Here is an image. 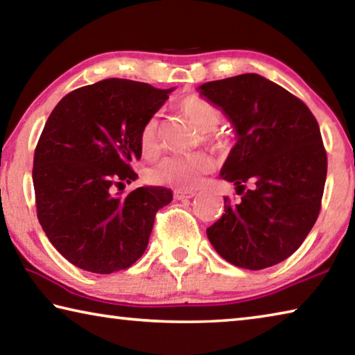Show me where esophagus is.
<instances>
[{"label": "esophagus", "mask_w": 355, "mask_h": 355, "mask_svg": "<svg viewBox=\"0 0 355 355\" xmlns=\"http://www.w3.org/2000/svg\"><path fill=\"white\" fill-rule=\"evenodd\" d=\"M173 196H175L177 200H188L192 199V197L196 196V192H186V191H175L173 192Z\"/></svg>", "instance_id": "obj_1"}]
</instances>
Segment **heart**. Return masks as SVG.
I'll return each instance as SVG.
<instances>
[{"mask_svg": "<svg viewBox=\"0 0 355 355\" xmlns=\"http://www.w3.org/2000/svg\"><path fill=\"white\" fill-rule=\"evenodd\" d=\"M178 111L188 120L192 127L200 131L203 146L216 153H225L230 148V139L219 133L218 128L222 122V112L211 101L191 94L178 101ZM139 147L144 156L153 158L161 152L159 123L156 117H150L141 130ZM213 161L207 155H194L189 158L169 156L159 163L148 167L146 178L148 183L171 186L178 191H191L200 184L202 178L211 172Z\"/></svg>", "mask_w": 355, "mask_h": 355, "instance_id": "obj_1", "label": "heart"}]
</instances>
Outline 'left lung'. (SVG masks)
<instances>
[{
  "instance_id": "left-lung-1",
  "label": "left lung",
  "mask_w": 355,
  "mask_h": 355,
  "mask_svg": "<svg viewBox=\"0 0 355 355\" xmlns=\"http://www.w3.org/2000/svg\"><path fill=\"white\" fill-rule=\"evenodd\" d=\"M200 95L219 106L238 141L220 169L236 186L207 228L216 252L258 271L293 255L315 225L327 175L320 125L302 100L257 73L209 81Z\"/></svg>"
}]
</instances>
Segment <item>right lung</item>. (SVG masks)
<instances>
[{"label":"right lung","mask_w":355,"mask_h":355,"mask_svg":"<svg viewBox=\"0 0 355 355\" xmlns=\"http://www.w3.org/2000/svg\"><path fill=\"white\" fill-rule=\"evenodd\" d=\"M173 89L130 80L75 89L48 117L34 152L37 219L64 258L95 274L130 268L142 257L155 214L172 200L163 186H141L139 135Z\"/></svg>","instance_id":"add662e5"}]
</instances>
